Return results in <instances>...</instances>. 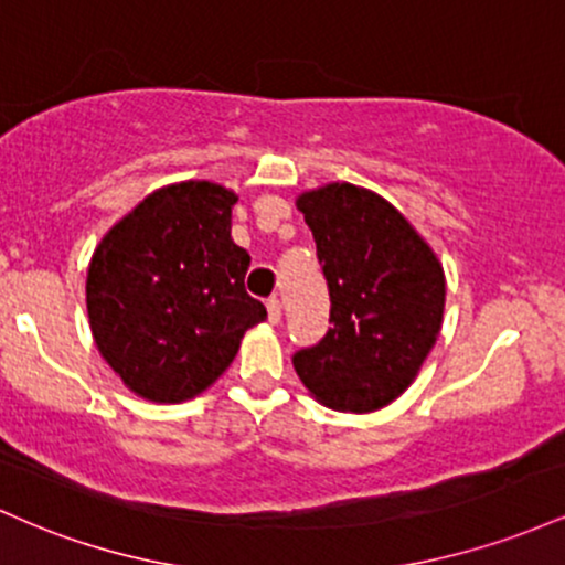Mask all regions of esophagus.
<instances>
[{
    "instance_id": "obj_1",
    "label": "esophagus",
    "mask_w": 565,
    "mask_h": 565,
    "mask_svg": "<svg viewBox=\"0 0 565 565\" xmlns=\"http://www.w3.org/2000/svg\"><path fill=\"white\" fill-rule=\"evenodd\" d=\"M281 316H284L281 300H278V297H270V300H268V321L270 323H281Z\"/></svg>"
}]
</instances>
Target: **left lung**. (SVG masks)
<instances>
[{
	"mask_svg": "<svg viewBox=\"0 0 565 565\" xmlns=\"http://www.w3.org/2000/svg\"><path fill=\"white\" fill-rule=\"evenodd\" d=\"M329 284V332L291 364L334 412L369 414L412 385L444 323L446 276L430 244L380 193L329 183L297 196Z\"/></svg>",
	"mask_w": 565,
	"mask_h": 565,
	"instance_id": "obj_1",
	"label": "left lung"
}]
</instances>
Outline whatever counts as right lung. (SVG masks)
<instances>
[{"mask_svg": "<svg viewBox=\"0 0 565 565\" xmlns=\"http://www.w3.org/2000/svg\"><path fill=\"white\" fill-rule=\"evenodd\" d=\"M238 196L210 180L148 193L97 244L87 268L95 345L140 398L204 393L268 319L246 295L249 255L231 238Z\"/></svg>", "mask_w": 565, "mask_h": 565, "instance_id": "add662e5", "label": "right lung"}]
</instances>
